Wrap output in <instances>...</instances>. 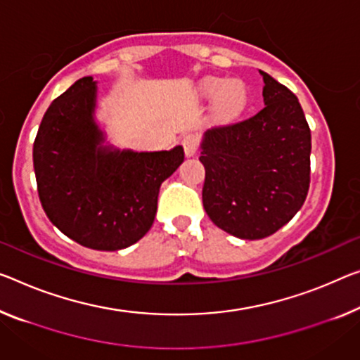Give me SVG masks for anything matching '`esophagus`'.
Returning a JSON list of instances; mask_svg holds the SVG:
<instances>
[{
	"mask_svg": "<svg viewBox=\"0 0 360 360\" xmlns=\"http://www.w3.org/2000/svg\"><path fill=\"white\" fill-rule=\"evenodd\" d=\"M181 146L185 149V154L188 158L195 156L199 146V136L195 134H188L181 138Z\"/></svg>",
	"mask_w": 360,
	"mask_h": 360,
	"instance_id": "34e87169",
	"label": "esophagus"
}]
</instances>
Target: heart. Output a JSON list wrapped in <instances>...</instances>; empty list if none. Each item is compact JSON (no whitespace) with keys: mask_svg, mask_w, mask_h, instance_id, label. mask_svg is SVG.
Listing matches in <instances>:
<instances>
[{"mask_svg":"<svg viewBox=\"0 0 360 360\" xmlns=\"http://www.w3.org/2000/svg\"><path fill=\"white\" fill-rule=\"evenodd\" d=\"M202 90L207 96L219 95V109L225 114H233L246 103V88L240 80L209 79L204 82Z\"/></svg>","mask_w":360,"mask_h":360,"instance_id":"obj_1","label":"heart"}]
</instances>
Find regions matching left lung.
<instances>
[{
  "instance_id": "left-lung-1",
  "label": "left lung",
  "mask_w": 360,
  "mask_h": 360,
  "mask_svg": "<svg viewBox=\"0 0 360 360\" xmlns=\"http://www.w3.org/2000/svg\"><path fill=\"white\" fill-rule=\"evenodd\" d=\"M264 104L252 117L206 130L202 206L243 240L274 235L295 217L311 184V129L295 93L265 72Z\"/></svg>"
}]
</instances>
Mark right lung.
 <instances>
[{"instance_id": "1", "label": "right lung", "mask_w": 360, "mask_h": 360, "mask_svg": "<svg viewBox=\"0 0 360 360\" xmlns=\"http://www.w3.org/2000/svg\"><path fill=\"white\" fill-rule=\"evenodd\" d=\"M95 108L91 77L54 99L33 143V169L53 225L90 250L117 251L151 229L159 188L184 162L185 153L181 146L136 153L103 145Z\"/></svg>"}]
</instances>
